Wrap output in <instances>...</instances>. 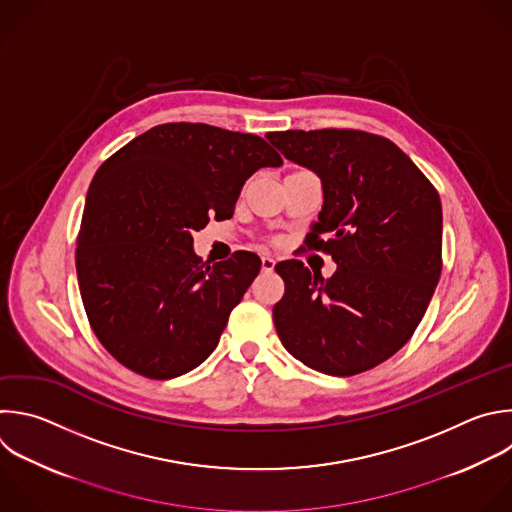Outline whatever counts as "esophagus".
Instances as JSON below:
<instances>
[{
    "label": "esophagus",
    "mask_w": 512,
    "mask_h": 512,
    "mask_svg": "<svg viewBox=\"0 0 512 512\" xmlns=\"http://www.w3.org/2000/svg\"><path fill=\"white\" fill-rule=\"evenodd\" d=\"M261 269L267 271V273H271V271L275 269V261H273L271 257H261Z\"/></svg>",
    "instance_id": "obj_1"
}]
</instances>
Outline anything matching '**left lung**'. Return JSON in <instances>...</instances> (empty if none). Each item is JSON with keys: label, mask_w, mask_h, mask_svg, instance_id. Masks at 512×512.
<instances>
[{"label": "left lung", "mask_w": 512, "mask_h": 512, "mask_svg": "<svg viewBox=\"0 0 512 512\" xmlns=\"http://www.w3.org/2000/svg\"><path fill=\"white\" fill-rule=\"evenodd\" d=\"M269 142L321 179L311 247L337 263L323 279L301 261L275 271L273 321L285 350L321 374L356 376L412 337L442 271V205L392 140L350 128L271 132Z\"/></svg>", "instance_id": "8db88e82"}]
</instances>
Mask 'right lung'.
I'll return each instance as SVG.
<instances>
[{
	"label": "right lung",
	"mask_w": 512,
	"mask_h": 512,
	"mask_svg": "<svg viewBox=\"0 0 512 512\" xmlns=\"http://www.w3.org/2000/svg\"><path fill=\"white\" fill-rule=\"evenodd\" d=\"M283 160L261 136L193 122L158 124L92 179L76 273L88 321L128 370L170 380L203 364L261 269L237 251L207 265L193 233L233 217L245 181Z\"/></svg>",
	"instance_id": "add662e5"
}]
</instances>
